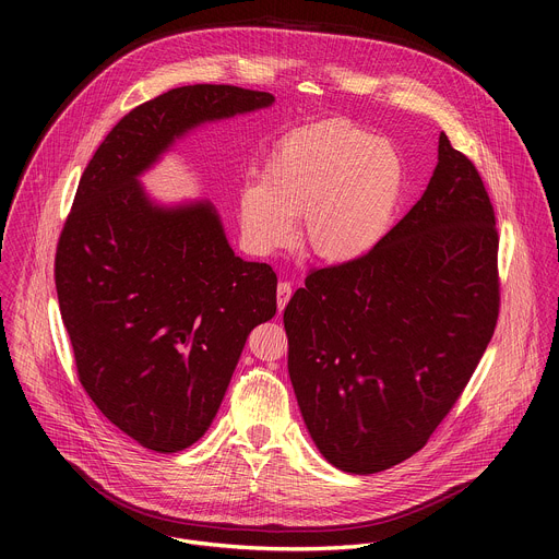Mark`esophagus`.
Returning <instances> with one entry per match:
<instances>
[{"mask_svg":"<svg viewBox=\"0 0 559 559\" xmlns=\"http://www.w3.org/2000/svg\"><path fill=\"white\" fill-rule=\"evenodd\" d=\"M276 298H278V311L285 309V305L289 302L292 298V285L287 281H281L278 287H276Z\"/></svg>","mask_w":559,"mask_h":559,"instance_id":"obj_1","label":"esophagus"}]
</instances>
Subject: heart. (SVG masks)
Here are the masks:
<instances>
[{
    "label": "heart",
    "mask_w": 559,
    "mask_h": 559,
    "mask_svg": "<svg viewBox=\"0 0 559 559\" xmlns=\"http://www.w3.org/2000/svg\"><path fill=\"white\" fill-rule=\"evenodd\" d=\"M397 150L347 119L289 132L270 154L263 179L238 188V221L257 254L285 248L294 216L302 246L323 263L347 265L378 248L403 194Z\"/></svg>",
    "instance_id": "heart-1"
}]
</instances>
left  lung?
Listing matches in <instances>:
<instances>
[{"label": "left lung", "instance_id": "obj_1", "mask_svg": "<svg viewBox=\"0 0 559 559\" xmlns=\"http://www.w3.org/2000/svg\"><path fill=\"white\" fill-rule=\"evenodd\" d=\"M498 311L493 205L442 132L407 216L360 261L309 272L285 307L289 380L318 451L356 475L420 451L480 362Z\"/></svg>", "mask_w": 559, "mask_h": 559}]
</instances>
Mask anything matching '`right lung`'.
I'll return each instance as SVG.
<instances>
[{
	"label": "right lung",
	"mask_w": 559,
	"mask_h": 559,
	"mask_svg": "<svg viewBox=\"0 0 559 559\" xmlns=\"http://www.w3.org/2000/svg\"><path fill=\"white\" fill-rule=\"evenodd\" d=\"M270 93L197 84L130 110L79 181L55 259L91 401L156 453L212 425L250 332L276 313V274L236 257L205 199L166 205L139 177L192 130L270 108Z\"/></svg>",
	"instance_id": "1"
}]
</instances>
